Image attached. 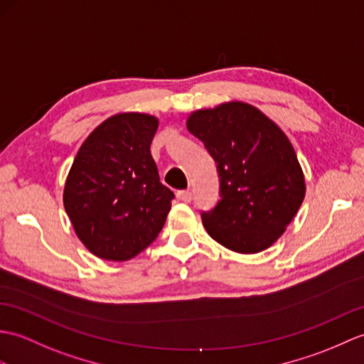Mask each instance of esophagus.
I'll use <instances>...</instances> for the list:
<instances>
[{"mask_svg": "<svg viewBox=\"0 0 364 364\" xmlns=\"http://www.w3.org/2000/svg\"><path fill=\"white\" fill-rule=\"evenodd\" d=\"M176 197H178V200H181L184 203H189V201H192V192L191 191H178Z\"/></svg>", "mask_w": 364, "mask_h": 364, "instance_id": "1", "label": "esophagus"}]
</instances>
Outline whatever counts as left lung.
<instances>
[{
    "instance_id": "obj_1",
    "label": "left lung",
    "mask_w": 364,
    "mask_h": 364,
    "mask_svg": "<svg viewBox=\"0 0 364 364\" xmlns=\"http://www.w3.org/2000/svg\"><path fill=\"white\" fill-rule=\"evenodd\" d=\"M188 130L205 144L220 178V200L201 213L208 234L242 255L272 247L306 196L302 168L285 133L243 102L193 112Z\"/></svg>"
}]
</instances>
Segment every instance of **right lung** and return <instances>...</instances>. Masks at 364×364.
<instances>
[{"mask_svg":"<svg viewBox=\"0 0 364 364\" xmlns=\"http://www.w3.org/2000/svg\"><path fill=\"white\" fill-rule=\"evenodd\" d=\"M155 116L108 117L83 141L68 173L63 205L74 231L92 255L129 260L163 230L173 192L159 181L150 144Z\"/></svg>","mask_w":364,"mask_h":364,"instance_id":"right-lung-1","label":"right lung"}]
</instances>
